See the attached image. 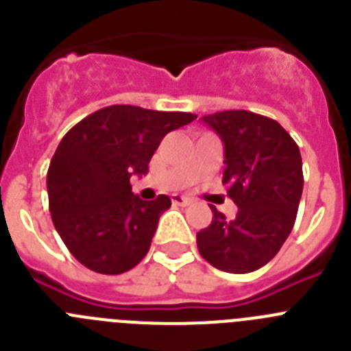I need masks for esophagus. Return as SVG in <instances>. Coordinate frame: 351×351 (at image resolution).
Segmentation results:
<instances>
[{"label": "esophagus", "instance_id": "obj_1", "mask_svg": "<svg viewBox=\"0 0 351 351\" xmlns=\"http://www.w3.org/2000/svg\"><path fill=\"white\" fill-rule=\"evenodd\" d=\"M172 202L176 204V206L186 207V206H190L193 200H191L190 197H182V195H172Z\"/></svg>", "mask_w": 351, "mask_h": 351}]
</instances>
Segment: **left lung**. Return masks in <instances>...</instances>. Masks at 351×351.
<instances>
[{"label": "left lung", "instance_id": "1", "mask_svg": "<svg viewBox=\"0 0 351 351\" xmlns=\"http://www.w3.org/2000/svg\"><path fill=\"white\" fill-rule=\"evenodd\" d=\"M202 121L225 145L223 184L239 210L226 219L210 206L213 221L197 234L198 251L219 271L253 272L278 255L295 223L304 186L299 145L278 121L250 110Z\"/></svg>", "mask_w": 351, "mask_h": 351}]
</instances>
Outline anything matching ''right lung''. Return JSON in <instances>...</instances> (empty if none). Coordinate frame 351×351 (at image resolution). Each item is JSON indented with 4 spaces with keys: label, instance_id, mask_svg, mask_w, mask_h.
Masks as SVG:
<instances>
[{
    "label": "right lung",
    "instance_id": "1",
    "mask_svg": "<svg viewBox=\"0 0 351 351\" xmlns=\"http://www.w3.org/2000/svg\"><path fill=\"white\" fill-rule=\"evenodd\" d=\"M197 119L110 105L79 121L63 137L47 170L49 210L64 246L84 267L123 274L147 255L167 195L142 200L130 178L144 176L167 133Z\"/></svg>",
    "mask_w": 351,
    "mask_h": 351
}]
</instances>
